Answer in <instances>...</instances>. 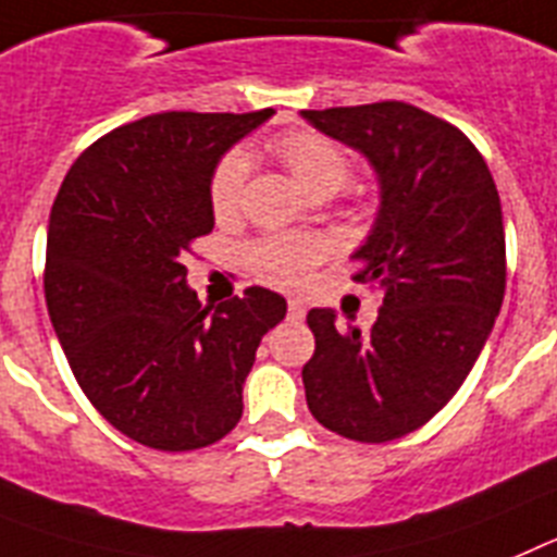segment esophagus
<instances>
[{
  "label": "esophagus",
  "mask_w": 557,
  "mask_h": 557,
  "mask_svg": "<svg viewBox=\"0 0 557 557\" xmlns=\"http://www.w3.org/2000/svg\"><path fill=\"white\" fill-rule=\"evenodd\" d=\"M288 319L292 322H302L306 319V302L302 299H288Z\"/></svg>",
  "instance_id": "34e87169"
}]
</instances>
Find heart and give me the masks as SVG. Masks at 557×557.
Instances as JSON below:
<instances>
[{"instance_id":"b5f03b06","label":"heart","mask_w":557,"mask_h":557,"mask_svg":"<svg viewBox=\"0 0 557 557\" xmlns=\"http://www.w3.org/2000/svg\"><path fill=\"white\" fill-rule=\"evenodd\" d=\"M272 151L285 162V168L297 176V182L311 196L336 193L350 178V159L345 151L308 128H294L272 139ZM249 162L240 151L226 153L212 173L210 205L219 219L235 215L244 198ZM331 244L322 235H269L246 249V265L255 277L277 288H299L306 285L322 260L327 258Z\"/></svg>"}]
</instances>
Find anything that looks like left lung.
Instances as JSON below:
<instances>
[{"label":"left lung","instance_id":"8db88e82","mask_svg":"<svg viewBox=\"0 0 557 557\" xmlns=\"http://www.w3.org/2000/svg\"><path fill=\"white\" fill-rule=\"evenodd\" d=\"M302 117L364 153L379 176V219L352 258L364 263L356 280L384 292L367 333L338 327L331 308L308 311V409L342 437L389 443L454 398L491 336L507 277L499 193L471 139L418 106L384 100Z\"/></svg>","mask_w":557,"mask_h":557}]
</instances>
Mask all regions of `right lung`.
I'll return each mask as SVG.
<instances>
[{
  "label": "right lung",
  "mask_w": 557,
  "mask_h": 557,
  "mask_svg": "<svg viewBox=\"0 0 557 557\" xmlns=\"http://www.w3.org/2000/svg\"><path fill=\"white\" fill-rule=\"evenodd\" d=\"M164 111L89 145L58 190L47 230L52 327L91 406L125 437L193 451L230 434L280 294L201 306L185 255L210 235L219 159L272 117Z\"/></svg>",
  "instance_id": "obj_1"
}]
</instances>
